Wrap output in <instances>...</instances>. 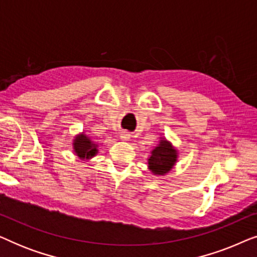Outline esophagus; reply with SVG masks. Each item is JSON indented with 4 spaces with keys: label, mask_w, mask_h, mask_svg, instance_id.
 Listing matches in <instances>:
<instances>
[{
    "label": "esophagus",
    "mask_w": 257,
    "mask_h": 257,
    "mask_svg": "<svg viewBox=\"0 0 257 257\" xmlns=\"http://www.w3.org/2000/svg\"><path fill=\"white\" fill-rule=\"evenodd\" d=\"M130 138H131V135H130L128 132H121L120 133V139L124 140V142H127V140H130Z\"/></svg>",
    "instance_id": "34e87169"
}]
</instances>
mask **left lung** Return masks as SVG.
<instances>
[{
  "label": "left lung",
  "mask_w": 257,
  "mask_h": 257,
  "mask_svg": "<svg viewBox=\"0 0 257 257\" xmlns=\"http://www.w3.org/2000/svg\"><path fill=\"white\" fill-rule=\"evenodd\" d=\"M147 161L149 170L154 175H165L178 161V151L166 138H160L159 144L151 151Z\"/></svg>",
  "instance_id": "obj_1"
}]
</instances>
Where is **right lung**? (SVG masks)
<instances>
[{
    "label": "right lung",
    "mask_w": 257,
    "mask_h": 257,
    "mask_svg": "<svg viewBox=\"0 0 257 257\" xmlns=\"http://www.w3.org/2000/svg\"><path fill=\"white\" fill-rule=\"evenodd\" d=\"M73 152L82 161H87L98 153V144L93 142L89 136L82 132L77 135L72 143Z\"/></svg>",
    "instance_id": "1"
}]
</instances>
